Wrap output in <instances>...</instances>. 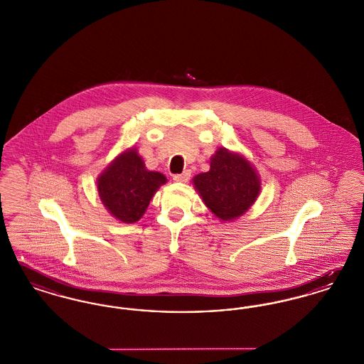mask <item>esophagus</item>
Masks as SVG:
<instances>
[{"label": "esophagus", "instance_id": "esophagus-1", "mask_svg": "<svg viewBox=\"0 0 364 364\" xmlns=\"http://www.w3.org/2000/svg\"><path fill=\"white\" fill-rule=\"evenodd\" d=\"M190 172L187 171V172H184V173L174 174L173 180L176 183H187V181L190 180Z\"/></svg>", "mask_w": 364, "mask_h": 364}]
</instances>
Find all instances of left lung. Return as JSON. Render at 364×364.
Returning a JSON list of instances; mask_svg holds the SVG:
<instances>
[{"label": "left lung", "mask_w": 364, "mask_h": 364, "mask_svg": "<svg viewBox=\"0 0 364 364\" xmlns=\"http://www.w3.org/2000/svg\"><path fill=\"white\" fill-rule=\"evenodd\" d=\"M193 188L206 208L221 221L244 215L257 202L260 177L255 166L242 153L220 147L210 158V171L192 178Z\"/></svg>", "instance_id": "left-lung-1"}]
</instances>
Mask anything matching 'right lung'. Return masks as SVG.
<instances>
[{
  "label": "right lung",
  "instance_id": "obj_1",
  "mask_svg": "<svg viewBox=\"0 0 364 364\" xmlns=\"http://www.w3.org/2000/svg\"><path fill=\"white\" fill-rule=\"evenodd\" d=\"M161 172L146 168L136 147L116 156L97 178V190L105 208L122 224L139 221L161 186L166 184Z\"/></svg>",
  "mask_w": 364,
  "mask_h": 364
}]
</instances>
